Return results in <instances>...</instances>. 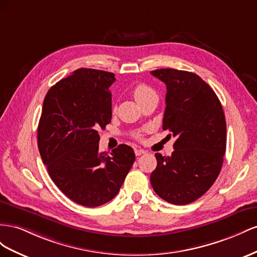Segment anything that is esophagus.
<instances>
[{"instance_id":"34e87169","label":"esophagus","mask_w":257,"mask_h":257,"mask_svg":"<svg viewBox=\"0 0 257 257\" xmlns=\"http://www.w3.org/2000/svg\"><path fill=\"white\" fill-rule=\"evenodd\" d=\"M135 153H136L137 156H141V155H143V154H145L146 152L144 150H141V149H136Z\"/></svg>"}]
</instances>
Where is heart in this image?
<instances>
[{
	"label": "heart",
	"mask_w": 257,
	"mask_h": 257,
	"mask_svg": "<svg viewBox=\"0 0 257 257\" xmlns=\"http://www.w3.org/2000/svg\"><path fill=\"white\" fill-rule=\"evenodd\" d=\"M133 94H134V98L136 99V101L138 102L139 104L143 103L144 101L149 100L153 97H157V93L156 91L153 89V88L149 85L146 84H138L133 90ZM149 129L145 128V129H142V130H138V131H135V133L133 134L134 138L138 139V140H140V139L143 138L144 134L148 133Z\"/></svg>",
	"instance_id": "heart-1"
}]
</instances>
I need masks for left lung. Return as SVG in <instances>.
Returning <instances> with one entry per match:
<instances>
[{"instance_id":"1","label":"left lung","mask_w":257,"mask_h":257,"mask_svg":"<svg viewBox=\"0 0 257 257\" xmlns=\"http://www.w3.org/2000/svg\"><path fill=\"white\" fill-rule=\"evenodd\" d=\"M151 74L167 86L163 129L177 137L170 157L155 154L151 184L167 202L188 204L209 190L221 171L226 151L223 107L195 73L159 69Z\"/></svg>"}]
</instances>
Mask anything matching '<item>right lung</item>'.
Wrapping results in <instances>:
<instances>
[{"label":"right lung","mask_w":257,"mask_h":257,"mask_svg":"<svg viewBox=\"0 0 257 257\" xmlns=\"http://www.w3.org/2000/svg\"><path fill=\"white\" fill-rule=\"evenodd\" d=\"M115 79L111 72L75 70L48 90L39 122V151L49 177L72 201L89 208L118 194L136 160L126 144L111 155L99 152L98 129L112 119Z\"/></svg>","instance_id":"obj_1"}]
</instances>
